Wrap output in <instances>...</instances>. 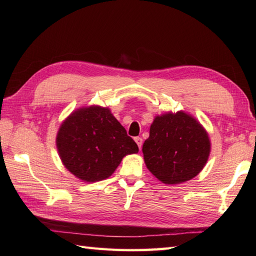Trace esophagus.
<instances>
[{"instance_id": "esophagus-1", "label": "esophagus", "mask_w": 256, "mask_h": 256, "mask_svg": "<svg viewBox=\"0 0 256 256\" xmlns=\"http://www.w3.org/2000/svg\"><path fill=\"white\" fill-rule=\"evenodd\" d=\"M134 140H135V142H136V144H138V148H140V150L142 148V145H143V140H142V138L138 136V138H134Z\"/></svg>"}]
</instances>
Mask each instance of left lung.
Listing matches in <instances>:
<instances>
[{"mask_svg": "<svg viewBox=\"0 0 256 256\" xmlns=\"http://www.w3.org/2000/svg\"><path fill=\"white\" fill-rule=\"evenodd\" d=\"M146 167L164 184H176L197 176L210 154L201 124L184 112L156 116L143 144Z\"/></svg>", "mask_w": 256, "mask_h": 256, "instance_id": "left-lung-1", "label": "left lung"}]
</instances>
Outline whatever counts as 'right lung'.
<instances>
[{
    "label": "right lung",
    "mask_w": 256,
    "mask_h": 256,
    "mask_svg": "<svg viewBox=\"0 0 256 256\" xmlns=\"http://www.w3.org/2000/svg\"><path fill=\"white\" fill-rule=\"evenodd\" d=\"M56 143L67 170L89 182L111 176L125 155L138 152L111 111L94 106L70 114L59 128Z\"/></svg>",
    "instance_id": "1"
}]
</instances>
